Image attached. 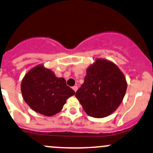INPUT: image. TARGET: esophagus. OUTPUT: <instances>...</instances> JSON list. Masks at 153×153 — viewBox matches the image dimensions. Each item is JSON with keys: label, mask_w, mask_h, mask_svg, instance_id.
<instances>
[{"label": "esophagus", "mask_w": 153, "mask_h": 153, "mask_svg": "<svg viewBox=\"0 0 153 153\" xmlns=\"http://www.w3.org/2000/svg\"><path fill=\"white\" fill-rule=\"evenodd\" d=\"M73 89L75 91V92H76V91L78 90V86H77V85H74L73 87Z\"/></svg>", "instance_id": "esophagus-1"}]
</instances>
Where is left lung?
Segmentation results:
<instances>
[{"label":"left lung","mask_w":153,"mask_h":153,"mask_svg":"<svg viewBox=\"0 0 153 153\" xmlns=\"http://www.w3.org/2000/svg\"><path fill=\"white\" fill-rule=\"evenodd\" d=\"M126 88V80L120 69L111 62L98 59L87 69L84 83L75 97L88 115L100 118L116 110Z\"/></svg>","instance_id":"left-lung-1"}]
</instances>
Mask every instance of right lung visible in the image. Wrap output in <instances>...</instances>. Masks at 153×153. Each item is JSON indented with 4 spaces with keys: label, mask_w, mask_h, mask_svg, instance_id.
<instances>
[{
    "label": "right lung",
    "mask_w": 153,
    "mask_h": 153,
    "mask_svg": "<svg viewBox=\"0 0 153 153\" xmlns=\"http://www.w3.org/2000/svg\"><path fill=\"white\" fill-rule=\"evenodd\" d=\"M21 91L25 102L34 111L52 116L61 111L66 100L75 91L63 78H57L50 70L38 65L25 75Z\"/></svg>",
    "instance_id": "add662e5"
}]
</instances>
